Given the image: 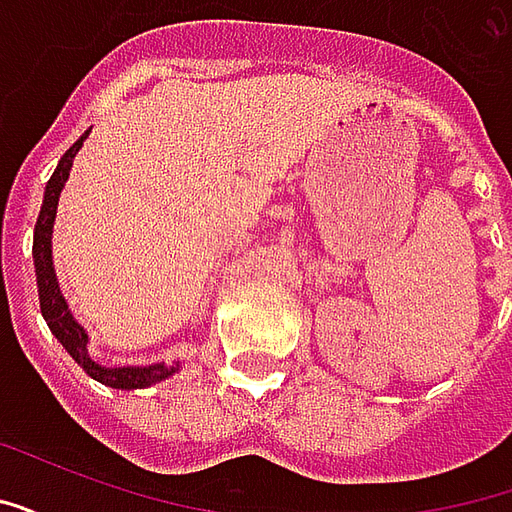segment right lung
Returning a JSON list of instances; mask_svg holds the SVG:
<instances>
[{
	"label": "right lung",
	"mask_w": 512,
	"mask_h": 512,
	"mask_svg": "<svg viewBox=\"0 0 512 512\" xmlns=\"http://www.w3.org/2000/svg\"><path fill=\"white\" fill-rule=\"evenodd\" d=\"M87 134L79 136L73 142L71 150H65V156L60 158V164L54 169V175L46 183V194H43V205H40L38 222H35V241H32V255H35V274H38V296H40V312L49 323L51 334L65 345V351L84 367L87 376H93L95 381L112 386V389H145V386L156 384L169 378L178 367L150 365V367H101L95 365L90 354H87V334L79 323L73 321L68 304L62 299L60 285H57V274L51 266V230H54V213H57V202H60V191L65 186V180L71 175L73 156L79 153V147L84 145Z\"/></svg>",
	"instance_id": "1"
}]
</instances>
